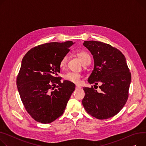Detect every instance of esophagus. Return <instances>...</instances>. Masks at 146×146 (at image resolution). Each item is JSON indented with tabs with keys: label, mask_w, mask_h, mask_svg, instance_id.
Segmentation results:
<instances>
[{
	"label": "esophagus",
	"mask_w": 146,
	"mask_h": 146,
	"mask_svg": "<svg viewBox=\"0 0 146 146\" xmlns=\"http://www.w3.org/2000/svg\"><path fill=\"white\" fill-rule=\"evenodd\" d=\"M80 88H81L80 86H79V85L76 86V89H80Z\"/></svg>",
	"instance_id": "1"
}]
</instances>
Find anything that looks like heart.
I'll return each mask as SVG.
<instances>
[{
  "mask_svg": "<svg viewBox=\"0 0 146 146\" xmlns=\"http://www.w3.org/2000/svg\"><path fill=\"white\" fill-rule=\"evenodd\" d=\"M77 56L79 57L81 60L82 63L84 65H86L91 62V57L89 54L84 50H79L76 52ZM67 61V56H64L60 62V67L63 68ZM81 78V75L75 72H68L64 75V79L66 80L69 82L74 83H79Z\"/></svg>",
  "mask_w": 146,
  "mask_h": 146,
  "instance_id": "heart-1",
  "label": "heart"
}]
</instances>
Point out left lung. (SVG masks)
Here are the masks:
<instances>
[{
    "label": "left lung",
    "instance_id": "8db88e82",
    "mask_svg": "<svg viewBox=\"0 0 146 146\" xmlns=\"http://www.w3.org/2000/svg\"><path fill=\"white\" fill-rule=\"evenodd\" d=\"M83 46L91 52L94 63L87 81L102 84L100 93L93 86L83 87V106L87 113L96 119L112 117L122 109L129 97L131 77L125 58L117 48L101 42L84 41Z\"/></svg>",
    "mask_w": 146,
    "mask_h": 146
}]
</instances>
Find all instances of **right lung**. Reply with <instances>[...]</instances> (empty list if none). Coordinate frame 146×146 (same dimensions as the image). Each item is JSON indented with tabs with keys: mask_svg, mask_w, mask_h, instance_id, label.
Instances as JSON below:
<instances>
[{
	"mask_svg": "<svg viewBox=\"0 0 146 146\" xmlns=\"http://www.w3.org/2000/svg\"><path fill=\"white\" fill-rule=\"evenodd\" d=\"M72 41L36 46L23 57L16 84L25 108L36 121L50 123L61 116L75 84L58 77L60 62Z\"/></svg>",
	"mask_w": 146,
	"mask_h": 146,
	"instance_id": "obj_1",
	"label": "right lung"
}]
</instances>
